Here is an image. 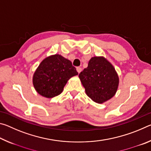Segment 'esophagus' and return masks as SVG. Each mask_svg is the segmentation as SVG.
Instances as JSON below:
<instances>
[{"label": "esophagus", "mask_w": 151, "mask_h": 151, "mask_svg": "<svg viewBox=\"0 0 151 151\" xmlns=\"http://www.w3.org/2000/svg\"><path fill=\"white\" fill-rule=\"evenodd\" d=\"M76 70H77V72L78 73H80L81 72V70H82L81 67H80V66H78V67H76Z\"/></svg>", "instance_id": "1"}]
</instances>
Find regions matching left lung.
Segmentation results:
<instances>
[{
	"label": "left lung",
	"instance_id": "1",
	"mask_svg": "<svg viewBox=\"0 0 151 151\" xmlns=\"http://www.w3.org/2000/svg\"><path fill=\"white\" fill-rule=\"evenodd\" d=\"M86 94L96 103H103L114 96L119 78L114 66L103 57H94L78 75Z\"/></svg>",
	"mask_w": 151,
	"mask_h": 151
}]
</instances>
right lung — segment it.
<instances>
[{"label":"right lung","instance_id":"right-lung-1","mask_svg":"<svg viewBox=\"0 0 151 151\" xmlns=\"http://www.w3.org/2000/svg\"><path fill=\"white\" fill-rule=\"evenodd\" d=\"M77 75L76 68L69 60L55 55L40 63L33 75L32 83L40 95L52 98L62 93L67 81Z\"/></svg>","mask_w":151,"mask_h":151}]
</instances>
